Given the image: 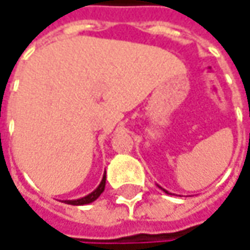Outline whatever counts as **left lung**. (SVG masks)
<instances>
[{"mask_svg": "<svg viewBox=\"0 0 250 250\" xmlns=\"http://www.w3.org/2000/svg\"><path fill=\"white\" fill-rule=\"evenodd\" d=\"M158 188H161V187H160V185H158ZM161 189H163V191H164V192H166V194H169L168 191H166V189H164V188H161Z\"/></svg>", "mask_w": 250, "mask_h": 250, "instance_id": "left-lung-1", "label": "left lung"}]
</instances>
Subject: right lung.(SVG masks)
Segmentation results:
<instances>
[{"instance_id":"1","label":"right lung","mask_w":250,"mask_h":250,"mask_svg":"<svg viewBox=\"0 0 250 250\" xmlns=\"http://www.w3.org/2000/svg\"><path fill=\"white\" fill-rule=\"evenodd\" d=\"M104 187H106V171L103 174V178H102V181L99 184V187L96 188L93 192H90L86 197H82L79 199H66L63 202L69 204V205H86V204H90V202H93V201H96V199L100 197V194L104 191Z\"/></svg>"}]
</instances>
